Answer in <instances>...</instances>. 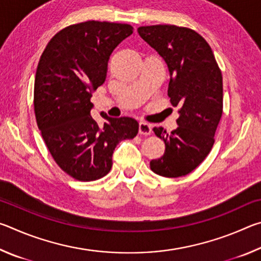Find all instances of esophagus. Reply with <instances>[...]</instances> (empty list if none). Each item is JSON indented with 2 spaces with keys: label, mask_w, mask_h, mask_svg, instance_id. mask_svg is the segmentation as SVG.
I'll return each mask as SVG.
<instances>
[{
  "label": "esophagus",
  "mask_w": 261,
  "mask_h": 261,
  "mask_svg": "<svg viewBox=\"0 0 261 261\" xmlns=\"http://www.w3.org/2000/svg\"><path fill=\"white\" fill-rule=\"evenodd\" d=\"M152 132V126L146 122H139V134L148 136Z\"/></svg>",
  "instance_id": "esophagus-1"
}]
</instances>
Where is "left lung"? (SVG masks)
Returning <instances> with one entry per match:
<instances>
[{
  "label": "left lung",
  "mask_w": 261,
  "mask_h": 261,
  "mask_svg": "<svg viewBox=\"0 0 261 261\" xmlns=\"http://www.w3.org/2000/svg\"><path fill=\"white\" fill-rule=\"evenodd\" d=\"M138 33L168 65V96L179 107L178 127L170 134L153 131L165 141V154L149 162L153 173L180 177L191 173L208 155L222 116V73L213 51L196 31L176 25L140 26Z\"/></svg>",
  "instance_id": "8db88e82"
}]
</instances>
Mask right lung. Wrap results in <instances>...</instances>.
<instances>
[{
	"label": "right lung",
	"mask_w": 261,
	"mask_h": 261,
	"mask_svg": "<svg viewBox=\"0 0 261 261\" xmlns=\"http://www.w3.org/2000/svg\"><path fill=\"white\" fill-rule=\"evenodd\" d=\"M129 24L88 20L61 30L48 42L34 81L37 124L53 159L72 178L91 182L107 175L121 140L138 134L135 118L99 125L91 116L92 92L102 85L113 50L134 32Z\"/></svg>",
	"instance_id": "add662e5"
}]
</instances>
